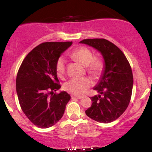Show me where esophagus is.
Returning a JSON list of instances; mask_svg holds the SVG:
<instances>
[{
    "instance_id": "34e87169",
    "label": "esophagus",
    "mask_w": 152,
    "mask_h": 152,
    "mask_svg": "<svg viewBox=\"0 0 152 152\" xmlns=\"http://www.w3.org/2000/svg\"><path fill=\"white\" fill-rule=\"evenodd\" d=\"M71 97H72V99H81L83 98L82 97L77 96V95H71Z\"/></svg>"
}]
</instances>
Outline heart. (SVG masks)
Segmentation results:
<instances>
[{
  "instance_id": "1",
  "label": "heart",
  "mask_w": 152,
  "mask_h": 152,
  "mask_svg": "<svg viewBox=\"0 0 152 152\" xmlns=\"http://www.w3.org/2000/svg\"><path fill=\"white\" fill-rule=\"evenodd\" d=\"M70 57L86 68V71L93 78L100 75L103 69V63L98 58H94L91 50L86 47H80L70 54ZM57 75L62 77L66 72V60L63 57L58 58L56 62ZM92 82L87 77L73 78L64 84V88L75 95H83L90 88Z\"/></svg>"
}]
</instances>
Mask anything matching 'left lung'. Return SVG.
I'll return each mask as SVG.
<instances>
[{"label": "left lung", "instance_id": "8db88e82", "mask_svg": "<svg viewBox=\"0 0 152 152\" xmlns=\"http://www.w3.org/2000/svg\"><path fill=\"white\" fill-rule=\"evenodd\" d=\"M80 43L96 49L104 61L102 73L93 88L99 95L91 97L92 105L85 113L97 122H113L124 113L130 102L134 84L130 64L119 48L107 39H87Z\"/></svg>", "mask_w": 152, "mask_h": 152}]
</instances>
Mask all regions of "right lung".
<instances>
[{"label": "right lung", "mask_w": 152, "mask_h": 152, "mask_svg": "<svg viewBox=\"0 0 152 152\" xmlns=\"http://www.w3.org/2000/svg\"><path fill=\"white\" fill-rule=\"evenodd\" d=\"M72 44V41L41 43L28 54L18 70L16 86L20 106L38 127L48 128L57 123L70 99L66 91L58 94L54 91L61 88L56 62Z\"/></svg>", "instance_id": "1"}]
</instances>
